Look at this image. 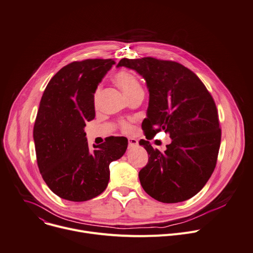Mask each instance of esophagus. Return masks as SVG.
Returning a JSON list of instances; mask_svg holds the SVG:
<instances>
[{
    "label": "esophagus",
    "instance_id": "obj_1",
    "mask_svg": "<svg viewBox=\"0 0 253 253\" xmlns=\"http://www.w3.org/2000/svg\"><path fill=\"white\" fill-rule=\"evenodd\" d=\"M137 144H138V141H137V139H135V138H129L128 139V146H129V148L137 146Z\"/></svg>",
    "mask_w": 253,
    "mask_h": 253
}]
</instances>
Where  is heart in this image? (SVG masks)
<instances>
[{
    "label": "heart",
    "mask_w": 253,
    "mask_h": 253,
    "mask_svg": "<svg viewBox=\"0 0 253 253\" xmlns=\"http://www.w3.org/2000/svg\"><path fill=\"white\" fill-rule=\"evenodd\" d=\"M114 80H115V82H116V84L122 88V90L124 91V94L126 95L127 98L136 94L137 91L142 90V86H141V84H140L138 78H137L134 74H132L129 71L122 70V71L118 72L116 75H115ZM100 94H101V85H98L94 91L95 104L98 103ZM119 127H120L121 131L124 133H128L131 130L130 123L126 120H121L119 122Z\"/></svg>",
    "instance_id": "heart-1"
}]
</instances>
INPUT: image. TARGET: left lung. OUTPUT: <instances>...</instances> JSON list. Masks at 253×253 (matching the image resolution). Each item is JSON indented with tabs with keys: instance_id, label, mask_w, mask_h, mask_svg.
<instances>
[{
	"instance_id": "obj_1",
	"label": "left lung",
	"mask_w": 253,
	"mask_h": 253,
	"mask_svg": "<svg viewBox=\"0 0 253 253\" xmlns=\"http://www.w3.org/2000/svg\"><path fill=\"white\" fill-rule=\"evenodd\" d=\"M144 78L149 90L145 133L164 130L171 143L162 152L141 140L148 163L139 171L143 190L163 203H178L197 195L212 175L221 143L215 101L202 81L188 67L172 61L142 57L122 58Z\"/></svg>"
}]
</instances>
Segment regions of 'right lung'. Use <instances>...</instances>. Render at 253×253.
Here are the masks:
<instances>
[{
  "label": "right lung",
  "instance_id": "add662e5",
  "mask_svg": "<svg viewBox=\"0 0 253 253\" xmlns=\"http://www.w3.org/2000/svg\"><path fill=\"white\" fill-rule=\"evenodd\" d=\"M115 63L89 58L63 66L42 95L33 128L39 171L61 199L84 202L102 194L109 182V166L126 151L125 137L110 136L90 151L85 123L95 118L94 91Z\"/></svg>",
  "mask_w": 253,
  "mask_h": 253
}]
</instances>
